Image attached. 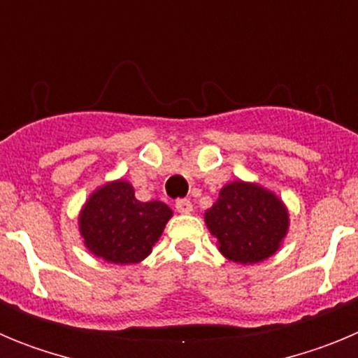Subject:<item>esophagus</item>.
<instances>
[{"instance_id": "34e87169", "label": "esophagus", "mask_w": 358, "mask_h": 358, "mask_svg": "<svg viewBox=\"0 0 358 358\" xmlns=\"http://www.w3.org/2000/svg\"><path fill=\"white\" fill-rule=\"evenodd\" d=\"M176 210L179 211V213H192L194 206H192V202H189V199H177V201H176Z\"/></svg>"}]
</instances>
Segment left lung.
Returning a JSON list of instances; mask_svg holds the SVG:
<instances>
[{
  "label": "left lung",
  "mask_w": 358,
  "mask_h": 358,
  "mask_svg": "<svg viewBox=\"0 0 358 358\" xmlns=\"http://www.w3.org/2000/svg\"><path fill=\"white\" fill-rule=\"evenodd\" d=\"M204 220L220 252L243 265L273 256L289 229L283 202L268 189L243 181L224 186Z\"/></svg>",
  "instance_id": "1"
}]
</instances>
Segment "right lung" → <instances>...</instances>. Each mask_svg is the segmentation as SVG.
<instances>
[{
    "label": "right lung",
    "mask_w": 358,
    "mask_h": 358,
    "mask_svg": "<svg viewBox=\"0 0 358 358\" xmlns=\"http://www.w3.org/2000/svg\"><path fill=\"white\" fill-rule=\"evenodd\" d=\"M172 217L164 202H140L127 181L98 188L80 213L85 248L110 264H138L147 258Z\"/></svg>",
    "instance_id": "obj_1"
}]
</instances>
